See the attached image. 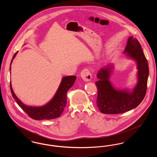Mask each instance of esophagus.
Masks as SVG:
<instances>
[{
	"instance_id": "esophagus-1",
	"label": "esophagus",
	"mask_w": 157,
	"mask_h": 157,
	"mask_svg": "<svg viewBox=\"0 0 157 157\" xmlns=\"http://www.w3.org/2000/svg\"><path fill=\"white\" fill-rule=\"evenodd\" d=\"M81 77L84 81H90L92 78V75L90 70L87 68L83 69L81 72Z\"/></svg>"
}]
</instances>
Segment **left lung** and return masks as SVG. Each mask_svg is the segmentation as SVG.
Listing matches in <instances>:
<instances>
[{"mask_svg": "<svg viewBox=\"0 0 157 157\" xmlns=\"http://www.w3.org/2000/svg\"><path fill=\"white\" fill-rule=\"evenodd\" d=\"M127 58L136 62L138 69V82L134 88L120 90L114 88L110 81L113 69V64H109L99 70L98 81L95 84L98 89L97 105L101 112L107 114H118L129 111L138 106L142 101L147 88L149 67L138 40L129 36L124 51Z\"/></svg>", "mask_w": 157, "mask_h": 157, "instance_id": "obj_1", "label": "left lung"}]
</instances>
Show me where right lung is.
Masks as SVG:
<instances>
[{"instance_id": "add662e5", "label": "right lung", "mask_w": 157, "mask_h": 157, "mask_svg": "<svg viewBox=\"0 0 157 157\" xmlns=\"http://www.w3.org/2000/svg\"><path fill=\"white\" fill-rule=\"evenodd\" d=\"M18 52V51H17ZM17 52L15 53L11 60L10 71H11V65ZM76 76H67L63 77L59 86L51 100L47 104L40 106H32L24 104L16 96L13 90L11 82L10 88L12 97L16 103L26 112L31 118L35 120H52L60 116L66 106L67 102V92L74 85Z\"/></svg>"}]
</instances>
